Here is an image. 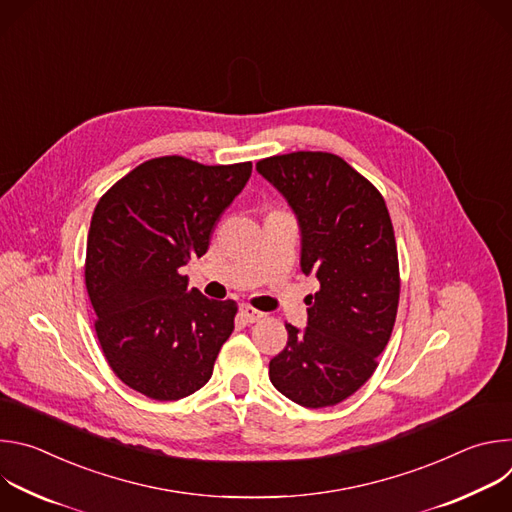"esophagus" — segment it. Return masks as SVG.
Instances as JSON below:
<instances>
[{
    "mask_svg": "<svg viewBox=\"0 0 512 512\" xmlns=\"http://www.w3.org/2000/svg\"><path fill=\"white\" fill-rule=\"evenodd\" d=\"M239 316H241V320H243V322H247V324L259 322V320L263 318V314H261L259 310L251 308V306H241V308H239Z\"/></svg>",
    "mask_w": 512,
    "mask_h": 512,
    "instance_id": "34e87169",
    "label": "esophagus"
}]
</instances>
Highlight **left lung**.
Wrapping results in <instances>:
<instances>
[{
  "label": "left lung",
  "mask_w": 512,
  "mask_h": 512,
  "mask_svg": "<svg viewBox=\"0 0 512 512\" xmlns=\"http://www.w3.org/2000/svg\"><path fill=\"white\" fill-rule=\"evenodd\" d=\"M257 172L296 214L300 267L320 283L306 298V328L285 324L287 344L269 360V379L298 405H336L371 379L393 332L399 261L389 210L334 154L273 156Z\"/></svg>",
  "instance_id": "left-lung-1"
}]
</instances>
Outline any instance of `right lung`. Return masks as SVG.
<instances>
[{"label": "right lung", "instance_id": "obj_1", "mask_svg": "<svg viewBox=\"0 0 512 512\" xmlns=\"http://www.w3.org/2000/svg\"><path fill=\"white\" fill-rule=\"evenodd\" d=\"M251 162H143L97 204L85 281L113 373L133 391L176 401L204 387L235 328L237 304L204 298L180 275L202 257L218 216L251 178Z\"/></svg>", "mask_w": 512, "mask_h": 512}]
</instances>
